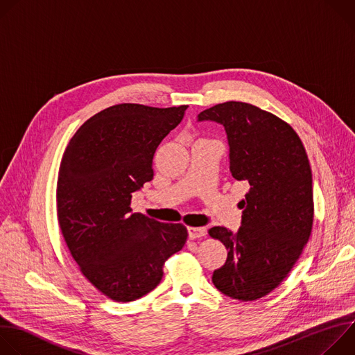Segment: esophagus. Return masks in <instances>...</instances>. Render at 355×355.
I'll list each match as a JSON object with an SVG mask.
<instances>
[{"instance_id": "1", "label": "esophagus", "mask_w": 355, "mask_h": 355, "mask_svg": "<svg viewBox=\"0 0 355 355\" xmlns=\"http://www.w3.org/2000/svg\"><path fill=\"white\" fill-rule=\"evenodd\" d=\"M207 234V229L205 227H188V236L191 240L199 239V237H204Z\"/></svg>"}]
</instances>
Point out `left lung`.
<instances>
[{
    "mask_svg": "<svg viewBox=\"0 0 355 355\" xmlns=\"http://www.w3.org/2000/svg\"><path fill=\"white\" fill-rule=\"evenodd\" d=\"M198 121L225 126L232 175L250 185L239 232L222 226L208 232L227 250L212 282L233 299H260L286 278L312 233L315 204L306 150L289 123L251 104L227 101L202 111Z\"/></svg>",
    "mask_w": 355,
    "mask_h": 355,
    "instance_id": "left-lung-1",
    "label": "left lung"
}]
</instances>
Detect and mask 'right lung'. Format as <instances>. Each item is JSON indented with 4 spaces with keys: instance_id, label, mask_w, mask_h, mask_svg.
I'll list each match as a JSON object with an SVG mask.
<instances>
[{
    "instance_id": "1",
    "label": "right lung",
    "mask_w": 355,
    "mask_h": 355,
    "mask_svg": "<svg viewBox=\"0 0 355 355\" xmlns=\"http://www.w3.org/2000/svg\"><path fill=\"white\" fill-rule=\"evenodd\" d=\"M187 108L110 107L85 121L63 153L56 204L64 241L83 275L115 302L153 291L164 263L187 241L182 223L130 208L132 193L153 180L159 144Z\"/></svg>"
}]
</instances>
